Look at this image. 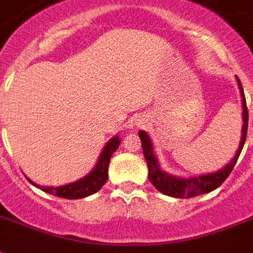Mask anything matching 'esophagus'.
Wrapping results in <instances>:
<instances>
[{
	"label": "esophagus",
	"mask_w": 253,
	"mask_h": 253,
	"mask_svg": "<svg viewBox=\"0 0 253 253\" xmlns=\"http://www.w3.org/2000/svg\"><path fill=\"white\" fill-rule=\"evenodd\" d=\"M144 120H140V122H137L136 123V125H137V127H139V126H144Z\"/></svg>",
	"instance_id": "obj_1"
}]
</instances>
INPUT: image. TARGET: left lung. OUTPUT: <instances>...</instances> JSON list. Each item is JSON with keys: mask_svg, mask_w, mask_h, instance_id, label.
I'll use <instances>...</instances> for the list:
<instances>
[{"mask_svg": "<svg viewBox=\"0 0 253 253\" xmlns=\"http://www.w3.org/2000/svg\"><path fill=\"white\" fill-rule=\"evenodd\" d=\"M238 85H239L240 96H242V106H243V127H242V137H240L239 147L233 157V160L227 164L223 169L215 171V173L204 174V175L198 176H188V178H178L170 174L165 173L160 168L157 159L153 153V144H152L151 137L148 136L145 131H139V137L141 140V147H143V153L147 160L148 165V178L151 180V183L156 187V190H159L161 194H165L168 196L173 198H195L199 195L208 194L211 191L215 190L217 187L225 182L230 173L233 171L234 166L237 164L238 157L240 152L243 149L244 141L247 137V127H248V109L246 104V97H244L243 87L240 83L239 78H237Z\"/></svg>", "mask_w": 253, "mask_h": 253, "instance_id": "1", "label": "left lung"}]
</instances>
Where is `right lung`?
<instances>
[{
  "label": "right lung",
  "mask_w": 253,
  "mask_h": 253,
  "mask_svg": "<svg viewBox=\"0 0 253 253\" xmlns=\"http://www.w3.org/2000/svg\"><path fill=\"white\" fill-rule=\"evenodd\" d=\"M121 139L120 136H113L110 140L106 143V145L102 149L101 155L98 157V161L96 164L92 171L83 176L82 179L73 182V183L65 184V186H58V187H45L36 184L35 182L26 176L28 182L32 186L38 187L44 192L52 194L54 196L63 199H83L87 198L89 195L96 194L104 184H105L106 179H108V169H109V162L112 159V155L117 151V148L120 147Z\"/></svg>",
  "instance_id": "right-lung-1"
}]
</instances>
